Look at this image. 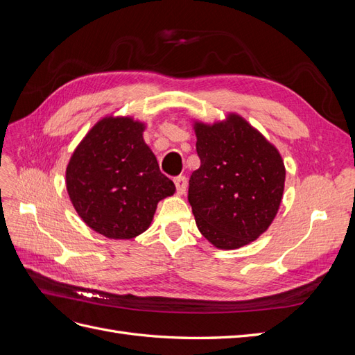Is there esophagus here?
<instances>
[{
	"mask_svg": "<svg viewBox=\"0 0 355 355\" xmlns=\"http://www.w3.org/2000/svg\"><path fill=\"white\" fill-rule=\"evenodd\" d=\"M175 185H176V192L179 196H184L185 191L188 188V179L185 176H178L175 179Z\"/></svg>",
	"mask_w": 355,
	"mask_h": 355,
	"instance_id": "1",
	"label": "esophagus"
}]
</instances>
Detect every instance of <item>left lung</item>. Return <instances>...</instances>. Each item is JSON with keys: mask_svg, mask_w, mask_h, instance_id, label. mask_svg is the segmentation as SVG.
<instances>
[{"mask_svg": "<svg viewBox=\"0 0 355 355\" xmlns=\"http://www.w3.org/2000/svg\"><path fill=\"white\" fill-rule=\"evenodd\" d=\"M201 164L188 200L196 223L214 247L234 250L270 228L280 209L286 167L278 149L237 112L211 124L192 120Z\"/></svg>", "mask_w": 355, "mask_h": 355, "instance_id": "obj_1", "label": "left lung"}]
</instances>
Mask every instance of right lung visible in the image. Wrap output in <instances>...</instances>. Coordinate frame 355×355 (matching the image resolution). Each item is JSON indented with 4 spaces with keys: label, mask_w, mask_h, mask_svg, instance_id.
<instances>
[{
    "label": "right lung",
    "mask_w": 355,
    "mask_h": 355,
    "mask_svg": "<svg viewBox=\"0 0 355 355\" xmlns=\"http://www.w3.org/2000/svg\"><path fill=\"white\" fill-rule=\"evenodd\" d=\"M145 128L130 115H106L81 139L67 166L75 211L106 239L130 240L145 232L157 204L176 191L144 141Z\"/></svg>",
    "instance_id": "add662e5"
}]
</instances>
